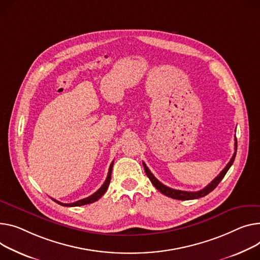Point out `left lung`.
Returning <instances> with one entry per match:
<instances>
[{
	"label": "left lung",
	"mask_w": 260,
	"mask_h": 260,
	"mask_svg": "<svg viewBox=\"0 0 260 260\" xmlns=\"http://www.w3.org/2000/svg\"><path fill=\"white\" fill-rule=\"evenodd\" d=\"M234 153L232 155V158L230 160V162L227 164V166L224 167L221 171L220 174L209 184L207 185L205 188H203L200 191H182V190H177V189H172L169 188L167 186H165L164 184H162L160 181H158L157 179L154 178V176L151 174L150 170L148 169V167L146 166V164L143 162V167L145 169V174L146 176L149 178L150 182L152 183V185L157 188L159 191L163 194H165L166 197H169L171 199H175V200H181V201H187V200H194V199H200L203 198L205 196H207L208 193H210L212 190H214L216 188V186L219 184V182L223 179V177L226 176L227 171L229 170V168L231 167V165L234 162L235 159V155H236V150H237V141H236V137H235V143H234Z\"/></svg>",
	"instance_id": "left-lung-1"
}]
</instances>
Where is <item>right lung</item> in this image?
I'll list each match as a JSON object with an SVG mask.
<instances>
[{
    "label": "right lung",
    "mask_w": 260,
    "mask_h": 260,
    "mask_svg": "<svg viewBox=\"0 0 260 260\" xmlns=\"http://www.w3.org/2000/svg\"><path fill=\"white\" fill-rule=\"evenodd\" d=\"M113 165H114V161L112 162V164L110 165V168H109V174H108V178L106 180V182L103 183V185L97 190V191L95 193H93L92 196L85 198V199H82V200H79L77 202H74V203H71V204H63V203H60L54 199H52L54 202H56L57 204L61 205V206H64V207H77V206H83V205H88V204H91V203H94L96 201H98L103 194L106 193L107 189L110 185V182H111V176H112V169H113Z\"/></svg>",
    "instance_id": "right-lung-1"
}]
</instances>
